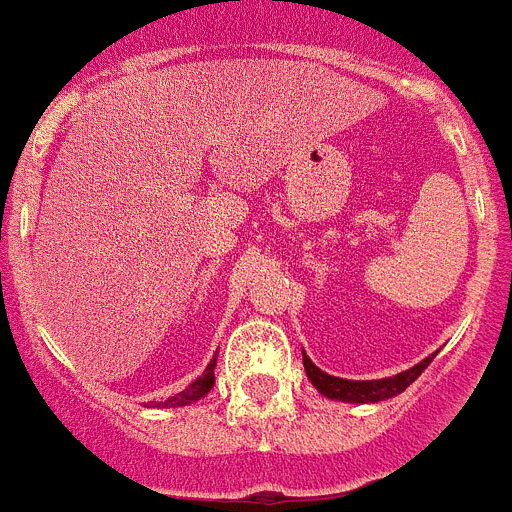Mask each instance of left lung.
Wrapping results in <instances>:
<instances>
[{
    "label": "left lung",
    "mask_w": 512,
    "mask_h": 512,
    "mask_svg": "<svg viewBox=\"0 0 512 512\" xmlns=\"http://www.w3.org/2000/svg\"><path fill=\"white\" fill-rule=\"evenodd\" d=\"M428 365H431V357L418 362V365L411 367V370H405L393 377H385V380H342V377L321 372L319 367L313 365L311 359L303 354V367H306L308 380L316 385V390L324 393L326 398L347 400V403H377V400L393 398V395L403 393V390L408 388V385H411V382L416 380Z\"/></svg>",
    "instance_id": "8db88e82"
}]
</instances>
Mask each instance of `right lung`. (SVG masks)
Masks as SVG:
<instances>
[{"instance_id":"1","label":"right lung","mask_w":512,"mask_h":512,"mask_svg":"<svg viewBox=\"0 0 512 512\" xmlns=\"http://www.w3.org/2000/svg\"><path fill=\"white\" fill-rule=\"evenodd\" d=\"M214 365H216V359H211L209 367H206L204 375H201L199 380L191 382V385H188L183 393L173 395V398H168V400H160V403H153V408L155 405H158V408H178V405L196 403V400L204 398V395L214 388Z\"/></svg>"}]
</instances>
